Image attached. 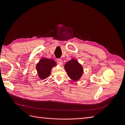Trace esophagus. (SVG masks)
Returning <instances> with one entry per match:
<instances>
[{
	"instance_id": "34e87169",
	"label": "esophagus",
	"mask_w": 125,
	"mask_h": 125,
	"mask_svg": "<svg viewBox=\"0 0 125 125\" xmlns=\"http://www.w3.org/2000/svg\"><path fill=\"white\" fill-rule=\"evenodd\" d=\"M57 63L60 65H62L63 64V61L61 59H57Z\"/></svg>"
}]
</instances>
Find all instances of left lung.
Listing matches in <instances>:
<instances>
[{"label":"left lung","instance_id":"obj_1","mask_svg":"<svg viewBox=\"0 0 125 125\" xmlns=\"http://www.w3.org/2000/svg\"><path fill=\"white\" fill-rule=\"evenodd\" d=\"M64 68L69 77L74 81L79 80L83 73L82 65L74 59L69 61L65 64Z\"/></svg>","mask_w":125,"mask_h":125}]
</instances>
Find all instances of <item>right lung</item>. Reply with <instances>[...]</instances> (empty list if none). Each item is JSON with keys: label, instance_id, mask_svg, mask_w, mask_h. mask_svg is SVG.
Listing matches in <instances>:
<instances>
[{"label": "right lung", "instance_id": "right-lung-1", "mask_svg": "<svg viewBox=\"0 0 125 125\" xmlns=\"http://www.w3.org/2000/svg\"><path fill=\"white\" fill-rule=\"evenodd\" d=\"M56 65V63L52 59L44 58L42 59L36 65V70L39 77L42 80L48 77L51 74L52 67Z\"/></svg>", "mask_w": 125, "mask_h": 125}]
</instances>
